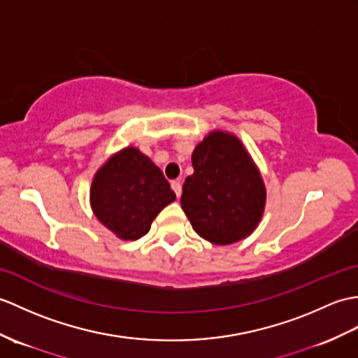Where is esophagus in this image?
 <instances>
[{
	"label": "esophagus",
	"mask_w": 358,
	"mask_h": 358,
	"mask_svg": "<svg viewBox=\"0 0 358 358\" xmlns=\"http://www.w3.org/2000/svg\"><path fill=\"white\" fill-rule=\"evenodd\" d=\"M171 186L173 189V192H176V195L180 198V195H181V182H180V180H173L171 182Z\"/></svg>",
	"instance_id": "34e87169"
}]
</instances>
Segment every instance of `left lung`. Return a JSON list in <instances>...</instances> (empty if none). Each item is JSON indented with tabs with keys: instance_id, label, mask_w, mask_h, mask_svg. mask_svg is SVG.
Returning a JSON list of instances; mask_svg holds the SVG:
<instances>
[{
	"instance_id": "1",
	"label": "left lung",
	"mask_w": 358,
	"mask_h": 358,
	"mask_svg": "<svg viewBox=\"0 0 358 358\" xmlns=\"http://www.w3.org/2000/svg\"><path fill=\"white\" fill-rule=\"evenodd\" d=\"M194 173L182 185L181 209L196 234L227 245L247 238L259 224L265 186L241 140L213 131L192 154Z\"/></svg>"
}]
</instances>
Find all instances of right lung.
Returning a JSON list of instances; mask_svg holds the SVG:
<instances>
[{
  "label": "right lung",
  "instance_id": "right-lung-1",
  "mask_svg": "<svg viewBox=\"0 0 358 358\" xmlns=\"http://www.w3.org/2000/svg\"><path fill=\"white\" fill-rule=\"evenodd\" d=\"M91 209L106 229L124 241L146 235L176 194L160 168L128 146L96 172L90 190Z\"/></svg>",
  "mask_w": 358,
  "mask_h": 358
}]
</instances>
